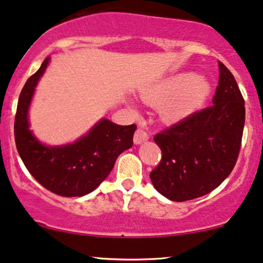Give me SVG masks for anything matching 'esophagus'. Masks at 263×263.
<instances>
[{
  "instance_id": "obj_1",
  "label": "esophagus",
  "mask_w": 263,
  "mask_h": 263,
  "mask_svg": "<svg viewBox=\"0 0 263 263\" xmlns=\"http://www.w3.org/2000/svg\"><path fill=\"white\" fill-rule=\"evenodd\" d=\"M148 138H149V135L144 131V129H142V128L136 129V132L134 135V142L136 143V144H141V143L147 141Z\"/></svg>"
}]
</instances>
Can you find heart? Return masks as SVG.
I'll use <instances>...</instances> for the list:
<instances>
[{
  "instance_id": "obj_1",
  "label": "heart",
  "mask_w": 263,
  "mask_h": 263,
  "mask_svg": "<svg viewBox=\"0 0 263 263\" xmlns=\"http://www.w3.org/2000/svg\"><path fill=\"white\" fill-rule=\"evenodd\" d=\"M210 85L195 74H179L161 81L142 95L151 105H161L165 121L176 122L193 114L204 104Z\"/></svg>"
}]
</instances>
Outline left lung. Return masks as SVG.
Segmentation results:
<instances>
[{
	"label": "left lung",
	"mask_w": 263,
	"mask_h": 263,
	"mask_svg": "<svg viewBox=\"0 0 263 263\" xmlns=\"http://www.w3.org/2000/svg\"><path fill=\"white\" fill-rule=\"evenodd\" d=\"M212 104L154 136L161 160L151 172L156 191L172 201L202 197L234 168L240 152L245 102L233 74L218 62Z\"/></svg>",
	"instance_id": "obj_1"
}]
</instances>
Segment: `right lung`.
Returning <instances> with one entry per match:
<instances>
[{"label":"right lung","instance_id":"add662e5","mask_svg":"<svg viewBox=\"0 0 263 263\" xmlns=\"http://www.w3.org/2000/svg\"><path fill=\"white\" fill-rule=\"evenodd\" d=\"M49 58L25 82L16 107L14 138L25 167L42 187L62 197H82L107 178L118 156L134 144L137 126L103 119L87 135L64 147H46L29 129L28 110Z\"/></svg>","mask_w":263,"mask_h":263}]
</instances>
